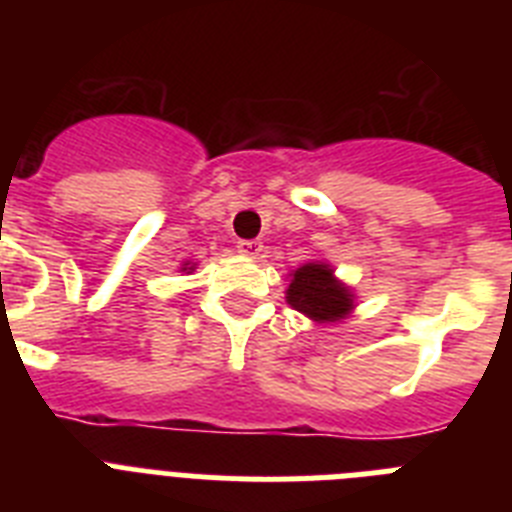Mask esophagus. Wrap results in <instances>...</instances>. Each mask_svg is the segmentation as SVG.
<instances>
[{
  "label": "esophagus",
  "instance_id": "1",
  "mask_svg": "<svg viewBox=\"0 0 512 512\" xmlns=\"http://www.w3.org/2000/svg\"><path fill=\"white\" fill-rule=\"evenodd\" d=\"M236 249L247 257H257L263 252V242H260V239H239V242H236Z\"/></svg>",
  "mask_w": 512,
  "mask_h": 512
}]
</instances>
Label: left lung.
<instances>
[{
  "mask_svg": "<svg viewBox=\"0 0 512 512\" xmlns=\"http://www.w3.org/2000/svg\"><path fill=\"white\" fill-rule=\"evenodd\" d=\"M286 299L291 307L317 322L341 320L351 309L349 289H343L333 278V270L328 265L309 263L296 270Z\"/></svg>",
  "mask_w": 512,
  "mask_h": 512,
  "instance_id": "left-lung-1",
  "label": "left lung"
}]
</instances>
